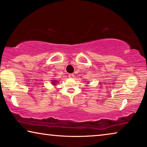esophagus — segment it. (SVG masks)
<instances>
[{
  "label": "esophagus",
  "instance_id": "34e87169",
  "mask_svg": "<svg viewBox=\"0 0 147 147\" xmlns=\"http://www.w3.org/2000/svg\"><path fill=\"white\" fill-rule=\"evenodd\" d=\"M69 77L71 78H74V74H69Z\"/></svg>",
  "mask_w": 147,
  "mask_h": 147
}]
</instances>
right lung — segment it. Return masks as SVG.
Returning a JSON list of instances; mask_svg holds the SVG:
<instances>
[{
	"label": "right lung",
	"mask_w": 147,
	"mask_h": 147,
	"mask_svg": "<svg viewBox=\"0 0 147 147\" xmlns=\"http://www.w3.org/2000/svg\"><path fill=\"white\" fill-rule=\"evenodd\" d=\"M53 81H54V82H53V84H55V83L56 82V80H53Z\"/></svg>",
	"instance_id": "1"
}]
</instances>
